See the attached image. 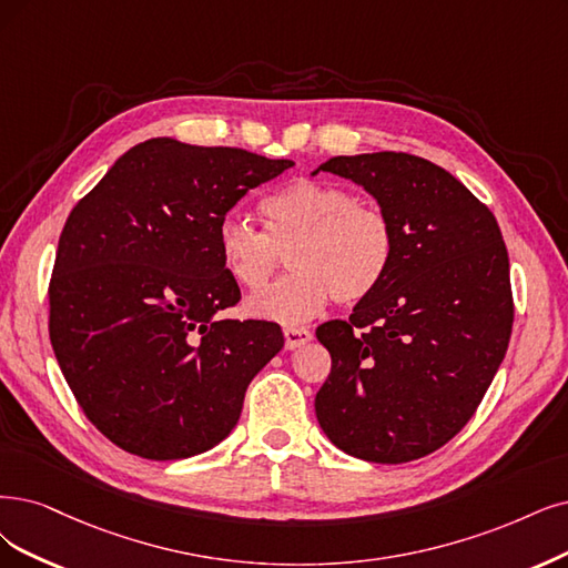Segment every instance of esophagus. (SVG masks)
<instances>
[{
  "label": "esophagus",
  "mask_w": 568,
  "mask_h": 568,
  "mask_svg": "<svg viewBox=\"0 0 568 568\" xmlns=\"http://www.w3.org/2000/svg\"><path fill=\"white\" fill-rule=\"evenodd\" d=\"M283 334H285V348L287 351L302 348L304 344H308L313 339V334L306 327H285Z\"/></svg>",
  "instance_id": "obj_1"
}]
</instances>
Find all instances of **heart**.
<instances>
[{
    "instance_id": "obj_1",
    "label": "heart",
    "mask_w": 568,
    "mask_h": 568,
    "mask_svg": "<svg viewBox=\"0 0 568 568\" xmlns=\"http://www.w3.org/2000/svg\"><path fill=\"white\" fill-rule=\"evenodd\" d=\"M266 231L226 215L217 250L226 273L245 290H262L290 250V273L247 300L255 318L304 323L332 297L355 304L379 287L395 257V229L379 205L353 201L348 189L295 180L262 203Z\"/></svg>"
}]
</instances>
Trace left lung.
Listing matches in <instances>:
<instances>
[{
  "label": "left lung",
  "mask_w": 568,
  "mask_h": 568,
  "mask_svg": "<svg viewBox=\"0 0 568 568\" xmlns=\"http://www.w3.org/2000/svg\"><path fill=\"white\" fill-rule=\"evenodd\" d=\"M321 171L374 196L393 222L395 257L348 321L316 329L332 355L318 424L355 458L407 464L468 424L506 358L508 250L491 210L422 156H334L311 175Z\"/></svg>",
  "instance_id": "1"
}]
</instances>
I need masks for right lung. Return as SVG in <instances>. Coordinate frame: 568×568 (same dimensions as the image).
Returning a JSON list of instances; mask_svg holds the SVG:
<instances>
[{"label": "right lung", "instance_id": "obj_1", "mask_svg": "<svg viewBox=\"0 0 568 568\" xmlns=\"http://www.w3.org/2000/svg\"><path fill=\"white\" fill-rule=\"evenodd\" d=\"M292 165L152 138L74 205L49 287L51 346L79 407L116 447L178 460L239 424L250 382L285 339L276 323L217 318L241 300L217 226Z\"/></svg>", "mask_w": 568, "mask_h": 568}]
</instances>
